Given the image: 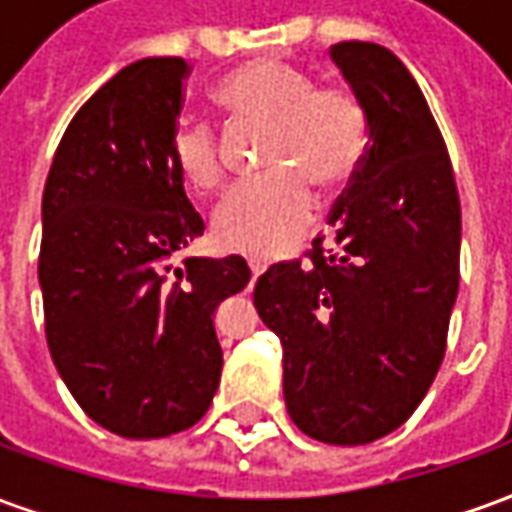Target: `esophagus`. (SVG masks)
<instances>
[{
    "label": "esophagus",
    "mask_w": 512,
    "mask_h": 512,
    "mask_svg": "<svg viewBox=\"0 0 512 512\" xmlns=\"http://www.w3.org/2000/svg\"><path fill=\"white\" fill-rule=\"evenodd\" d=\"M266 268H268V263L266 260H249V271H252V277H263V274H266Z\"/></svg>",
    "instance_id": "obj_1"
}]
</instances>
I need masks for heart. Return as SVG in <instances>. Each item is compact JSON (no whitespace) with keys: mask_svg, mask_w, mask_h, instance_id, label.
Instances as JSON below:
<instances>
[{"mask_svg":"<svg viewBox=\"0 0 512 512\" xmlns=\"http://www.w3.org/2000/svg\"><path fill=\"white\" fill-rule=\"evenodd\" d=\"M219 104L233 123L266 126L260 161L266 175L235 186L213 216L216 241L241 255L274 257L299 244L315 219L313 183L340 186L367 153V112L343 84H315L312 73L279 60H257L230 73ZM169 161L197 194L224 183L219 136L208 120L183 117L169 134Z\"/></svg>","mask_w":512,"mask_h":512,"instance_id":"obj_1","label":"heart"}]
</instances>
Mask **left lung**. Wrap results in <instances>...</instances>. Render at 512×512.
Returning <instances> with one entry per match:
<instances>
[{
  "mask_svg": "<svg viewBox=\"0 0 512 512\" xmlns=\"http://www.w3.org/2000/svg\"><path fill=\"white\" fill-rule=\"evenodd\" d=\"M370 128L362 167L334 205V249L277 263L255 307L282 343L290 419L326 444H370L406 422L444 359L458 299L461 202L428 101L395 54L329 51Z\"/></svg>",
  "mask_w": 512,
  "mask_h": 512,
  "instance_id": "left-lung-1",
  "label": "left lung"
}]
</instances>
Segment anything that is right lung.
Wrapping results in <instances>:
<instances>
[{"instance_id":"obj_1","label":"right lung","mask_w":512,"mask_h":512,"mask_svg":"<svg viewBox=\"0 0 512 512\" xmlns=\"http://www.w3.org/2000/svg\"><path fill=\"white\" fill-rule=\"evenodd\" d=\"M186 73L180 57L115 73L71 120L43 189L51 359L84 414L126 439L200 422L222 376L213 312L252 277L238 255L169 263L205 230L169 161Z\"/></svg>"}]
</instances>
